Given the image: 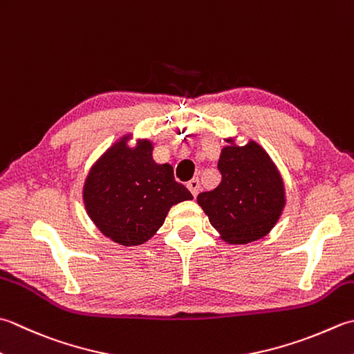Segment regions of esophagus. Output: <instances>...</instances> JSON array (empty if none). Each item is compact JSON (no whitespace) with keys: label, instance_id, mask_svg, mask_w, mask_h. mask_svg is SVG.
Instances as JSON below:
<instances>
[{"label":"esophagus","instance_id":"1","mask_svg":"<svg viewBox=\"0 0 354 354\" xmlns=\"http://www.w3.org/2000/svg\"><path fill=\"white\" fill-rule=\"evenodd\" d=\"M187 189H189L192 192V195L196 198L198 193H199V181H198V179L195 178V179H192V181L187 183Z\"/></svg>","mask_w":354,"mask_h":354}]
</instances>
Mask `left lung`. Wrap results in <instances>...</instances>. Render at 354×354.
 I'll return each mask as SVG.
<instances>
[{"label": "left lung", "mask_w": 354, "mask_h": 354, "mask_svg": "<svg viewBox=\"0 0 354 354\" xmlns=\"http://www.w3.org/2000/svg\"><path fill=\"white\" fill-rule=\"evenodd\" d=\"M230 145L221 150L218 169L223 175L212 192L198 195V204L228 244L258 241L278 223L286 205V189L272 158L258 142Z\"/></svg>", "instance_id": "obj_1"}]
</instances>
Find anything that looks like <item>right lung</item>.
Listing matches in <instances>:
<instances>
[{"label":"right lung","mask_w":354,"mask_h":354,"mask_svg":"<svg viewBox=\"0 0 354 354\" xmlns=\"http://www.w3.org/2000/svg\"><path fill=\"white\" fill-rule=\"evenodd\" d=\"M121 138L96 161L86 178L82 198L90 219L104 236L120 245H140L164 224L171 205L193 199L175 181L170 164H156L153 144L140 140L129 147Z\"/></svg>","instance_id":"1"}]
</instances>
